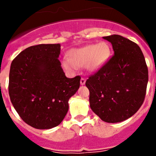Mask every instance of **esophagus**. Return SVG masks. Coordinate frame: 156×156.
I'll return each instance as SVG.
<instances>
[{"label": "esophagus", "mask_w": 156, "mask_h": 156, "mask_svg": "<svg viewBox=\"0 0 156 156\" xmlns=\"http://www.w3.org/2000/svg\"><path fill=\"white\" fill-rule=\"evenodd\" d=\"M85 83H86V79H85V78H83V77H82V78L80 79V84L84 85Z\"/></svg>", "instance_id": "34e87169"}]
</instances>
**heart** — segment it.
<instances>
[{"label": "heart", "instance_id": "b5f03b06", "mask_svg": "<svg viewBox=\"0 0 156 156\" xmlns=\"http://www.w3.org/2000/svg\"><path fill=\"white\" fill-rule=\"evenodd\" d=\"M110 48L105 42L97 44H87L69 51L68 57L61 60L62 68L69 73H74L77 67L85 66L90 72L97 71L108 61Z\"/></svg>", "mask_w": 156, "mask_h": 156}]
</instances>
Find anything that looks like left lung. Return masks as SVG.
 <instances>
[{
  "label": "left lung",
  "instance_id": "8db88e82",
  "mask_svg": "<svg viewBox=\"0 0 156 156\" xmlns=\"http://www.w3.org/2000/svg\"><path fill=\"white\" fill-rule=\"evenodd\" d=\"M114 55L86 81L92 111L106 122H119L134 115L144 102L148 67L140 47L119 35L103 37Z\"/></svg>",
  "mask_w": 156,
  "mask_h": 156
}]
</instances>
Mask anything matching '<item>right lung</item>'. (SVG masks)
I'll use <instances>...</instances> for the list:
<instances>
[{"label":"right lung","mask_w":156,"mask_h":156,"mask_svg":"<svg viewBox=\"0 0 156 156\" xmlns=\"http://www.w3.org/2000/svg\"><path fill=\"white\" fill-rule=\"evenodd\" d=\"M61 45L29 47L11 64L8 92L19 116L36 129H51L62 122L69 99L80 84V76L67 78L58 60Z\"/></svg>","instance_id":"right-lung-1"}]
</instances>
